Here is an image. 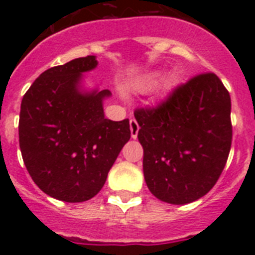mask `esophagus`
<instances>
[{
	"label": "esophagus",
	"instance_id": "esophagus-1",
	"mask_svg": "<svg viewBox=\"0 0 255 255\" xmlns=\"http://www.w3.org/2000/svg\"><path fill=\"white\" fill-rule=\"evenodd\" d=\"M129 129H131L132 139H136L137 133H139V124H137V122L135 119L129 120Z\"/></svg>",
	"mask_w": 255,
	"mask_h": 255
}]
</instances>
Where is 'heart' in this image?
<instances>
[{
  "mask_svg": "<svg viewBox=\"0 0 255 255\" xmlns=\"http://www.w3.org/2000/svg\"><path fill=\"white\" fill-rule=\"evenodd\" d=\"M159 73H152L149 74V75H147V77L141 78L139 81H136L135 88H137L139 91H148V90H151V88L159 82Z\"/></svg>",
  "mask_w": 255,
  "mask_h": 255,
  "instance_id": "b5f03b06",
  "label": "heart"
}]
</instances>
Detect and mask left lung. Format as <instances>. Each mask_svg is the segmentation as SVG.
<instances>
[{"instance_id":"left-lung-1","label":"left lung","mask_w":255,"mask_h":255,"mask_svg":"<svg viewBox=\"0 0 255 255\" xmlns=\"http://www.w3.org/2000/svg\"><path fill=\"white\" fill-rule=\"evenodd\" d=\"M232 102L216 74L178 86L156 108L135 112L145 184L159 200L185 205L205 196L232 145Z\"/></svg>"}]
</instances>
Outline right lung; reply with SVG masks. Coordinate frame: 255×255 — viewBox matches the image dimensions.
<instances>
[{
  "instance_id": "add662e5",
  "label": "right lung",
  "mask_w": 255,
  "mask_h": 255,
  "mask_svg": "<svg viewBox=\"0 0 255 255\" xmlns=\"http://www.w3.org/2000/svg\"><path fill=\"white\" fill-rule=\"evenodd\" d=\"M95 55L46 70L21 103L19 148L26 169L50 197L83 202L99 193L122 148L131 137L129 120L104 116L108 90L85 86Z\"/></svg>"
}]
</instances>
